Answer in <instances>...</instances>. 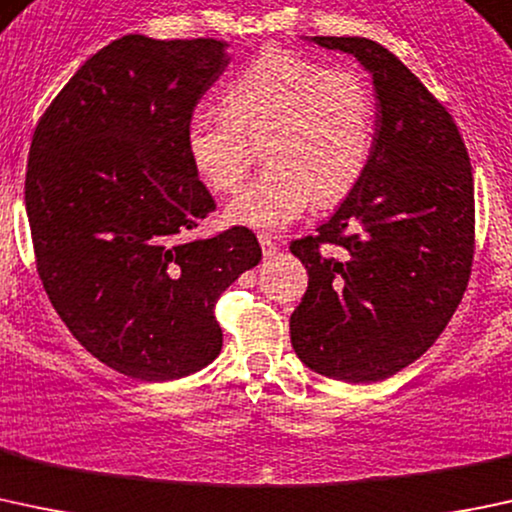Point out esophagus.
<instances>
[{"label": "esophagus", "mask_w": 512, "mask_h": 512, "mask_svg": "<svg viewBox=\"0 0 512 512\" xmlns=\"http://www.w3.org/2000/svg\"><path fill=\"white\" fill-rule=\"evenodd\" d=\"M260 245H262V252H265V257H274V255H277L279 245H277V242H274L272 235L262 233V235H260Z\"/></svg>", "instance_id": "34e87169"}]
</instances>
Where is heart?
Returning a JSON list of instances; mask_svg holds the SVG:
<instances>
[{"instance_id": "obj_1", "label": "heart", "mask_w": 512, "mask_h": 512, "mask_svg": "<svg viewBox=\"0 0 512 512\" xmlns=\"http://www.w3.org/2000/svg\"><path fill=\"white\" fill-rule=\"evenodd\" d=\"M223 110L188 117L186 149L213 191H235L265 142L270 161L240 188L225 218L255 230H282L311 203L333 206L358 186L375 144V98L351 68H331L284 48L252 58L228 80Z\"/></svg>"}]
</instances>
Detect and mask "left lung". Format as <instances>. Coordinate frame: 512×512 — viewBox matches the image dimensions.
<instances>
[{
	"label": "left lung",
	"instance_id": "obj_1",
	"mask_svg": "<svg viewBox=\"0 0 512 512\" xmlns=\"http://www.w3.org/2000/svg\"><path fill=\"white\" fill-rule=\"evenodd\" d=\"M311 41L373 73L378 120L363 179L316 235L289 245L309 272L289 333L316 373L375 383L414 363L461 304L476 250L473 171L454 117L395 53L358 36Z\"/></svg>",
	"mask_w": 512,
	"mask_h": 512
}]
</instances>
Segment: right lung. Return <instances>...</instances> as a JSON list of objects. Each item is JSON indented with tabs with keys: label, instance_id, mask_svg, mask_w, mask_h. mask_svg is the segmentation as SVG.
<instances>
[{
	"label": "right lung",
	"instance_id": "obj_1",
	"mask_svg": "<svg viewBox=\"0 0 512 512\" xmlns=\"http://www.w3.org/2000/svg\"><path fill=\"white\" fill-rule=\"evenodd\" d=\"M228 61L215 39L122 36L63 85L31 139L43 289L85 351L127 378L176 380L218 358L215 301L262 260L242 225L186 238L215 211L186 125Z\"/></svg>",
	"mask_w": 512,
	"mask_h": 512
}]
</instances>
